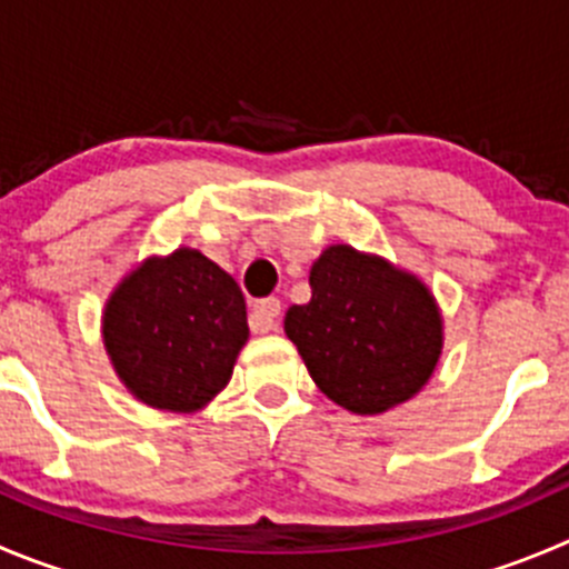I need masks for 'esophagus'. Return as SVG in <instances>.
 Here are the masks:
<instances>
[{
	"label": "esophagus",
	"mask_w": 569,
	"mask_h": 569,
	"mask_svg": "<svg viewBox=\"0 0 569 569\" xmlns=\"http://www.w3.org/2000/svg\"><path fill=\"white\" fill-rule=\"evenodd\" d=\"M279 312H281L279 299H259L257 305H253L251 316H248V327H251V332H257V335L270 332V329L276 327V318H279Z\"/></svg>",
	"instance_id": "esophagus-1"
}]
</instances>
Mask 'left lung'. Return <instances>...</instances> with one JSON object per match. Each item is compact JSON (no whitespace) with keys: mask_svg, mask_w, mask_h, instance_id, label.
I'll use <instances>...</instances> for the list:
<instances>
[{"mask_svg":"<svg viewBox=\"0 0 569 569\" xmlns=\"http://www.w3.org/2000/svg\"><path fill=\"white\" fill-rule=\"evenodd\" d=\"M310 288L312 299L284 316V332L332 402L382 413L430 380L441 316L419 279L351 246H329L312 264Z\"/></svg>","mask_w":569,"mask_h":569,"instance_id":"1","label":"left lung"}]
</instances>
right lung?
Here are the masks:
<instances>
[{
	"label": "right lung",
	"mask_w": 569,
	"mask_h": 569,
	"mask_svg": "<svg viewBox=\"0 0 569 569\" xmlns=\"http://www.w3.org/2000/svg\"><path fill=\"white\" fill-rule=\"evenodd\" d=\"M102 338L119 380L142 402L189 413L231 380L248 340L246 299L220 264L178 248L113 290Z\"/></svg>",
	"instance_id": "obj_1"
}]
</instances>
